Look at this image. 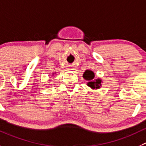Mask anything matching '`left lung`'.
<instances>
[{
  "instance_id": "8db88e82",
  "label": "left lung",
  "mask_w": 146,
  "mask_h": 146,
  "mask_svg": "<svg viewBox=\"0 0 146 146\" xmlns=\"http://www.w3.org/2000/svg\"><path fill=\"white\" fill-rule=\"evenodd\" d=\"M95 74L92 70H86L83 74V78L88 81L87 86L92 89H99L102 85V80L101 78H94Z\"/></svg>"
}]
</instances>
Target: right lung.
<instances>
[{
    "mask_svg": "<svg viewBox=\"0 0 146 146\" xmlns=\"http://www.w3.org/2000/svg\"><path fill=\"white\" fill-rule=\"evenodd\" d=\"M54 74H55V73H52V76H54Z\"/></svg>",
    "mask_w": 146,
    "mask_h": 146,
    "instance_id": "1",
    "label": "right lung"
}]
</instances>
